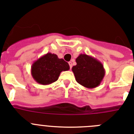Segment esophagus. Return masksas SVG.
<instances>
[{"label":"esophagus","instance_id":"esophagus-1","mask_svg":"<svg viewBox=\"0 0 134 134\" xmlns=\"http://www.w3.org/2000/svg\"><path fill=\"white\" fill-rule=\"evenodd\" d=\"M69 66L70 69H72V62H69Z\"/></svg>","mask_w":134,"mask_h":134}]
</instances>
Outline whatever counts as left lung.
Segmentation results:
<instances>
[{
    "instance_id": "obj_1",
    "label": "left lung",
    "mask_w": 134,
    "mask_h": 134,
    "mask_svg": "<svg viewBox=\"0 0 134 134\" xmlns=\"http://www.w3.org/2000/svg\"><path fill=\"white\" fill-rule=\"evenodd\" d=\"M76 65L72 70L78 83L87 88L99 86L105 74L103 64L94 57L82 54L76 58Z\"/></svg>"
}]
</instances>
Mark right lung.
Wrapping results in <instances>:
<instances>
[{"mask_svg":"<svg viewBox=\"0 0 134 134\" xmlns=\"http://www.w3.org/2000/svg\"><path fill=\"white\" fill-rule=\"evenodd\" d=\"M69 69L68 62L58 58L56 54L47 53L33 63L31 73L37 83L48 85L56 81L62 71Z\"/></svg>","mask_w":134,"mask_h":134,"instance_id":"add662e5","label":"right lung"}]
</instances>
